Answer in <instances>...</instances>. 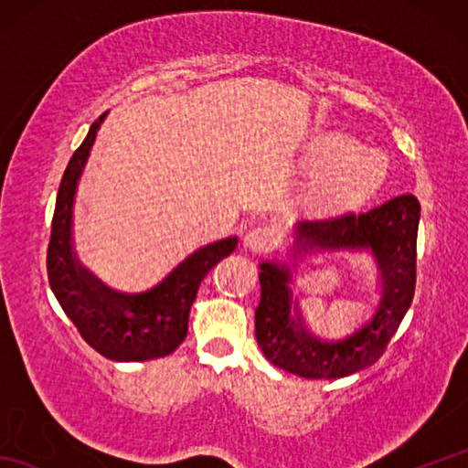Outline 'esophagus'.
Segmentation results:
<instances>
[{
    "mask_svg": "<svg viewBox=\"0 0 468 468\" xmlns=\"http://www.w3.org/2000/svg\"><path fill=\"white\" fill-rule=\"evenodd\" d=\"M275 243H277L275 231L267 225H257V227L250 229V231H247L243 237V245L247 247V250L260 251V253L273 250Z\"/></svg>",
    "mask_w": 468,
    "mask_h": 468,
    "instance_id": "esophagus-1",
    "label": "esophagus"
}]
</instances>
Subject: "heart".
I'll list each match as a JSON object with an SVG mask.
<instances>
[{
    "mask_svg": "<svg viewBox=\"0 0 468 468\" xmlns=\"http://www.w3.org/2000/svg\"><path fill=\"white\" fill-rule=\"evenodd\" d=\"M305 168L317 176L314 201L330 215L356 213L382 193L390 163L342 131L315 134L305 146Z\"/></svg>",
    "mask_w": 468,
    "mask_h": 468,
    "instance_id": "b5f03b06",
    "label": "heart"
}]
</instances>
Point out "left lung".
I'll list each match as a JSON object with an SVG mask.
<instances>
[{
    "mask_svg": "<svg viewBox=\"0 0 468 468\" xmlns=\"http://www.w3.org/2000/svg\"><path fill=\"white\" fill-rule=\"evenodd\" d=\"M420 203L396 197L367 213L297 221L290 263L261 261V302L255 310V337L263 356L282 370L332 380L372 366L409 312L416 283V235ZM370 252L378 270L375 315L342 341H322L306 330L292 302V267L307 252Z\"/></svg>",
    "mask_w": 468,
    "mask_h": 468,
    "instance_id": "obj_1",
    "label": "left lung"
}]
</instances>
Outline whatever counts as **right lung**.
Returning a JSON list of instances; mask_svg holds the SVG:
<instances>
[{
  "label": "right lung",
  "mask_w": 468,
  "mask_h": 468,
  "mask_svg": "<svg viewBox=\"0 0 468 468\" xmlns=\"http://www.w3.org/2000/svg\"><path fill=\"white\" fill-rule=\"evenodd\" d=\"M104 118L106 114L90 126L59 183L48 245V280L58 303L98 354L114 362L154 360L183 344L198 285L223 257L235 251L237 237L198 247L151 290L138 293L118 292L84 267L72 239L74 201Z\"/></svg>",
  "instance_id": "1"
}]
</instances>
